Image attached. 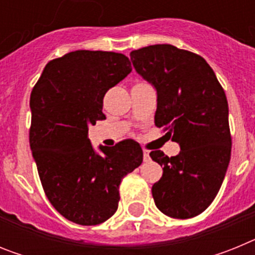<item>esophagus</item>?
I'll use <instances>...</instances> for the list:
<instances>
[{
  "mask_svg": "<svg viewBox=\"0 0 255 255\" xmlns=\"http://www.w3.org/2000/svg\"><path fill=\"white\" fill-rule=\"evenodd\" d=\"M143 158H144V162H148L150 159L149 157V150H143Z\"/></svg>",
  "mask_w": 255,
  "mask_h": 255,
  "instance_id": "34e87169",
  "label": "esophagus"
}]
</instances>
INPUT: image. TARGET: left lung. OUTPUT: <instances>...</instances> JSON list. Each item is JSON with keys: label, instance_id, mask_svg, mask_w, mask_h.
<instances>
[{"label": "left lung", "instance_id": "obj_1", "mask_svg": "<svg viewBox=\"0 0 255 255\" xmlns=\"http://www.w3.org/2000/svg\"><path fill=\"white\" fill-rule=\"evenodd\" d=\"M135 71L157 93L154 123L164 128L179 154L152 150L163 173L153 184L157 208L168 217H195L217 195L231 157L229 105L224 89L203 57L171 44L130 53Z\"/></svg>", "mask_w": 255, "mask_h": 255}]
</instances>
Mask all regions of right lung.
Here are the masks:
<instances>
[{"instance_id": "right-lung-1", "label": "right lung", "mask_w": 255, "mask_h": 255, "mask_svg": "<svg viewBox=\"0 0 255 255\" xmlns=\"http://www.w3.org/2000/svg\"><path fill=\"white\" fill-rule=\"evenodd\" d=\"M131 73L123 53L74 51L49 61L30 96L29 143L51 204L71 222L100 225L119 207V186L139 167L134 140L97 152L88 130L105 120L103 97Z\"/></svg>"}]
</instances>
